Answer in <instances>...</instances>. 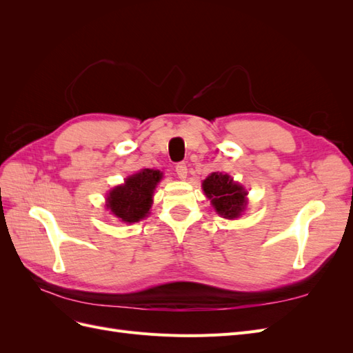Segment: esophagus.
Instances as JSON below:
<instances>
[{
    "label": "esophagus",
    "mask_w": 353,
    "mask_h": 353,
    "mask_svg": "<svg viewBox=\"0 0 353 353\" xmlns=\"http://www.w3.org/2000/svg\"><path fill=\"white\" fill-rule=\"evenodd\" d=\"M175 170H176L178 178H181V179H185V178H187V165H185L184 162L176 163Z\"/></svg>",
    "instance_id": "34e87169"
}]
</instances>
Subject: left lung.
<instances>
[{
  "label": "left lung",
  "mask_w": 353,
  "mask_h": 353,
  "mask_svg": "<svg viewBox=\"0 0 353 353\" xmlns=\"http://www.w3.org/2000/svg\"><path fill=\"white\" fill-rule=\"evenodd\" d=\"M203 191L212 200L215 210L223 218L240 216L245 206V191L230 175L213 172L203 181Z\"/></svg>",
  "instance_id": "8db88e82"
}]
</instances>
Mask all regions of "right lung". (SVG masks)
Returning a JSON list of instances; mask_svg holds the SVG:
<instances>
[{
    "mask_svg": "<svg viewBox=\"0 0 353 353\" xmlns=\"http://www.w3.org/2000/svg\"><path fill=\"white\" fill-rule=\"evenodd\" d=\"M162 178L160 170L143 169L125 179L123 185H117L108 197V209L123 222H137L147 216L152 206V196L156 184Z\"/></svg>",
    "mask_w": 353,
    "mask_h": 353,
    "instance_id": "obj_1",
    "label": "right lung"
}]
</instances>
